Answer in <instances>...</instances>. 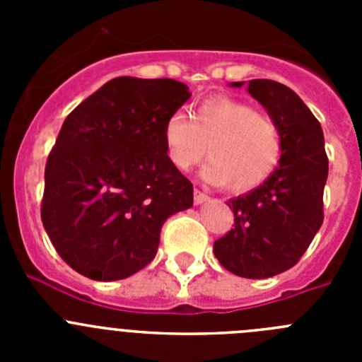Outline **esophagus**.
Instances as JSON below:
<instances>
[{
  "label": "esophagus",
  "instance_id": "obj_1",
  "mask_svg": "<svg viewBox=\"0 0 362 362\" xmlns=\"http://www.w3.org/2000/svg\"><path fill=\"white\" fill-rule=\"evenodd\" d=\"M209 199H210L209 194H204V192H201V190H194V203L196 204H203V203H206Z\"/></svg>",
  "mask_w": 362,
  "mask_h": 362
}]
</instances>
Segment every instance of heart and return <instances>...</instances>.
<instances>
[{
	"label": "heart",
	"instance_id": "1",
	"mask_svg": "<svg viewBox=\"0 0 362 362\" xmlns=\"http://www.w3.org/2000/svg\"><path fill=\"white\" fill-rule=\"evenodd\" d=\"M163 143L166 159L179 172L196 166L209 146L203 177L239 192L263 185L283 158V134L276 119L228 95L204 99L192 117L172 112L163 127Z\"/></svg>",
	"mask_w": 362,
	"mask_h": 362
}]
</instances>
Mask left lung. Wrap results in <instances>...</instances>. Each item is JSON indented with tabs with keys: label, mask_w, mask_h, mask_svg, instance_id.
<instances>
[{
	"label": "left lung",
	"mask_w": 362,
	"mask_h": 362,
	"mask_svg": "<svg viewBox=\"0 0 362 362\" xmlns=\"http://www.w3.org/2000/svg\"><path fill=\"white\" fill-rule=\"evenodd\" d=\"M246 90L279 124L283 158L263 185L228 201L233 228L214 243V254L235 276L267 279L292 268L321 228L328 158L321 124L292 88L252 79Z\"/></svg>",
	"instance_id": "1"
}]
</instances>
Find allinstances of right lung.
I'll use <instances>...</instances> for the list:
<instances>
[{"mask_svg": "<svg viewBox=\"0 0 362 362\" xmlns=\"http://www.w3.org/2000/svg\"><path fill=\"white\" fill-rule=\"evenodd\" d=\"M190 95L175 79L116 78L65 119L45 166L41 221L81 276L117 281L145 268L163 223L194 204L163 143L166 117Z\"/></svg>", "mask_w": 362, "mask_h": 362, "instance_id": "add662e5", "label": "right lung"}]
</instances>
